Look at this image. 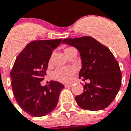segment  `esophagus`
Listing matches in <instances>:
<instances>
[{
  "instance_id": "1",
  "label": "esophagus",
  "mask_w": 131,
  "mask_h": 131,
  "mask_svg": "<svg viewBox=\"0 0 131 131\" xmlns=\"http://www.w3.org/2000/svg\"><path fill=\"white\" fill-rule=\"evenodd\" d=\"M65 87H72V84H67L64 85Z\"/></svg>"
}]
</instances>
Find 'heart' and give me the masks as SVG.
<instances>
[{
    "label": "heart",
    "instance_id": "b5f03b06",
    "mask_svg": "<svg viewBox=\"0 0 131 131\" xmlns=\"http://www.w3.org/2000/svg\"><path fill=\"white\" fill-rule=\"evenodd\" d=\"M73 49H74V48L69 47V48H67V49H64V52L67 55L69 52H71V50H72ZM50 61H51V58L49 60V63L50 62ZM74 72H75V69H66V68L59 69L54 72V77L56 79H57L58 81H60V82H70L72 80Z\"/></svg>",
    "mask_w": 131,
    "mask_h": 131
}]
</instances>
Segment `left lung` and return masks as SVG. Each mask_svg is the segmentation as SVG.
<instances>
[{
	"label": "left lung",
	"mask_w": 131,
	"mask_h": 131,
	"mask_svg": "<svg viewBox=\"0 0 131 131\" xmlns=\"http://www.w3.org/2000/svg\"><path fill=\"white\" fill-rule=\"evenodd\" d=\"M62 43L75 47L80 52L82 68L79 78L85 83L83 93L75 97L81 108L99 111L109 106L121 85V72L111 50L94 38H65Z\"/></svg>",
	"instance_id": "8db88e82"
}]
</instances>
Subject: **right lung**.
Here are the masks:
<instances>
[{
	"mask_svg": "<svg viewBox=\"0 0 131 131\" xmlns=\"http://www.w3.org/2000/svg\"><path fill=\"white\" fill-rule=\"evenodd\" d=\"M62 39L35 40L26 45L16 59L10 72L12 89L20 108L32 116H43L57 107L64 86L57 81L40 82L46 75L49 60Z\"/></svg>",
	"mask_w": 131,
	"mask_h": 131,
	"instance_id": "obj_1",
	"label": "right lung"
}]
</instances>
